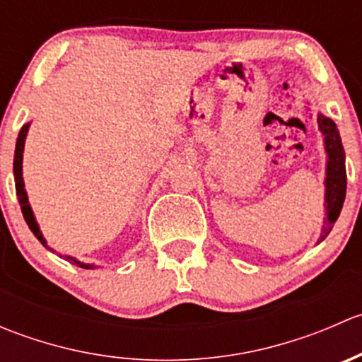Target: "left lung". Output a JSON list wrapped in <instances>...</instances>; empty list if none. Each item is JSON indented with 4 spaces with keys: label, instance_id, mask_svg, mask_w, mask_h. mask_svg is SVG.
<instances>
[{
    "label": "left lung",
    "instance_id": "8db88e82",
    "mask_svg": "<svg viewBox=\"0 0 362 362\" xmlns=\"http://www.w3.org/2000/svg\"><path fill=\"white\" fill-rule=\"evenodd\" d=\"M319 129L324 136V151H326V178H324V226L320 229V236L317 243L326 240L329 231L333 229L334 222L339 217L343 202L346 192V170H345V151H343L341 138L337 124L329 117L319 113L317 115Z\"/></svg>",
    "mask_w": 362,
    "mask_h": 362
}]
</instances>
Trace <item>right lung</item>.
Here are the masks:
<instances>
[{
	"instance_id": "right-lung-1",
	"label": "right lung",
	"mask_w": 362,
	"mask_h": 362,
	"mask_svg": "<svg viewBox=\"0 0 362 362\" xmlns=\"http://www.w3.org/2000/svg\"><path fill=\"white\" fill-rule=\"evenodd\" d=\"M29 126H31V122L24 124L23 129H21L19 136H17V144H16V156H13V178H16V191H17V198H19V203H21V210H23V215L25 218V222H28L29 229L33 231V235L36 236V238L40 240V243H42L45 249H49L50 252H56L52 249V247L47 245V240L45 236L42 235V231H40V226L38 222H36V217L35 214H33V208L31 204H29V199H28V192H25L24 189V178H23V154H24V144H25V136H28V131H29ZM61 257H64L66 261L71 262V264L78 266V268H83V269H96L100 268L98 264H87V262L83 261H78V259L71 257V255H61Z\"/></svg>"
}]
</instances>
